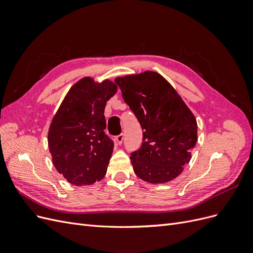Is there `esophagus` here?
<instances>
[{"label": "esophagus", "mask_w": 253, "mask_h": 253, "mask_svg": "<svg viewBox=\"0 0 253 253\" xmlns=\"http://www.w3.org/2000/svg\"><path fill=\"white\" fill-rule=\"evenodd\" d=\"M115 141H116L117 144H121L122 141H124V134H119L117 136H115Z\"/></svg>", "instance_id": "1"}]
</instances>
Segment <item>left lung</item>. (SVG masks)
I'll use <instances>...</instances> for the list:
<instances>
[{"label": "left lung", "instance_id": "8db88e82", "mask_svg": "<svg viewBox=\"0 0 253 253\" xmlns=\"http://www.w3.org/2000/svg\"><path fill=\"white\" fill-rule=\"evenodd\" d=\"M115 82L143 132L141 147L131 154L135 174L151 183L177 177L197 141L194 115L157 73L119 77Z\"/></svg>", "mask_w": 253, "mask_h": 253}]
</instances>
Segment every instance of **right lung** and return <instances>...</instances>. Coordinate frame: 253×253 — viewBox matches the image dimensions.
<instances>
[{
	"label": "right lung",
	"instance_id": "1",
	"mask_svg": "<svg viewBox=\"0 0 253 253\" xmlns=\"http://www.w3.org/2000/svg\"><path fill=\"white\" fill-rule=\"evenodd\" d=\"M116 84L83 78L61 103L48 131L53 166L75 186L93 185L106 173L114 141L104 133V108Z\"/></svg>",
	"mask_w": 253,
	"mask_h": 253
}]
</instances>
